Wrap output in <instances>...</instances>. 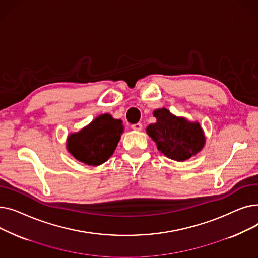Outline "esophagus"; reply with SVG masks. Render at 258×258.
<instances>
[{
	"instance_id": "obj_1",
	"label": "esophagus",
	"mask_w": 258,
	"mask_h": 258,
	"mask_svg": "<svg viewBox=\"0 0 258 258\" xmlns=\"http://www.w3.org/2000/svg\"><path fill=\"white\" fill-rule=\"evenodd\" d=\"M131 127L134 131H141L142 130V124L141 123H135V124H132Z\"/></svg>"
}]
</instances>
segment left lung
<instances>
[{"label":"left lung","instance_id":"8db88e82","mask_svg":"<svg viewBox=\"0 0 258 258\" xmlns=\"http://www.w3.org/2000/svg\"><path fill=\"white\" fill-rule=\"evenodd\" d=\"M154 116L157 122L148 125L146 131L157 143L158 150L167 158L185 161L204 146L205 138L199 123L175 117L166 108L156 110Z\"/></svg>","mask_w":258,"mask_h":258}]
</instances>
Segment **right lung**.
<instances>
[{
  "mask_svg": "<svg viewBox=\"0 0 258 258\" xmlns=\"http://www.w3.org/2000/svg\"><path fill=\"white\" fill-rule=\"evenodd\" d=\"M123 132L122 121L104 114L68 138V151L88 165H100L110 158Z\"/></svg>",
  "mask_w": 258,
  "mask_h": 258,
  "instance_id": "add662e5",
  "label": "right lung"
}]
</instances>
